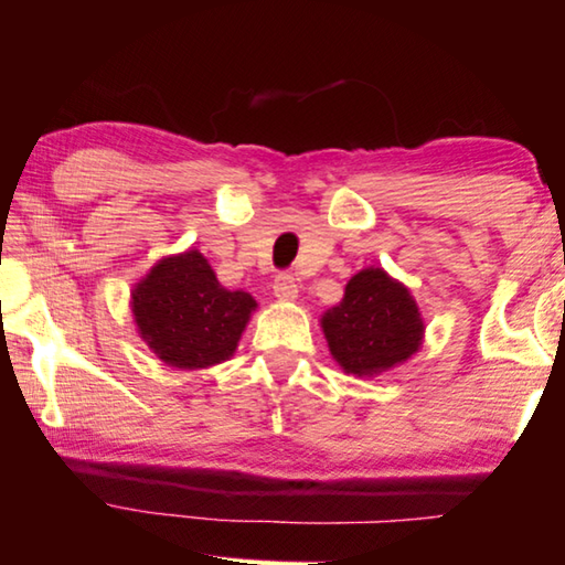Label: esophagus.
Returning a JSON list of instances; mask_svg holds the SVG:
<instances>
[{
  "instance_id": "34e87169",
  "label": "esophagus",
  "mask_w": 565,
  "mask_h": 565,
  "mask_svg": "<svg viewBox=\"0 0 565 565\" xmlns=\"http://www.w3.org/2000/svg\"><path fill=\"white\" fill-rule=\"evenodd\" d=\"M273 290H275V298L277 300L290 302V300L298 298V280H295L290 273H280V275L275 277Z\"/></svg>"
}]
</instances>
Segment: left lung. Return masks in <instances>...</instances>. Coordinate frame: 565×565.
I'll return each instance as SVG.
<instances>
[{
    "label": "left lung",
    "mask_w": 565,
    "mask_h": 565,
    "mask_svg": "<svg viewBox=\"0 0 565 565\" xmlns=\"http://www.w3.org/2000/svg\"><path fill=\"white\" fill-rule=\"evenodd\" d=\"M330 355L345 373L373 377L401 365L423 345V318L411 290L383 267L350 277L340 305L322 312Z\"/></svg>",
    "instance_id": "1"
}]
</instances>
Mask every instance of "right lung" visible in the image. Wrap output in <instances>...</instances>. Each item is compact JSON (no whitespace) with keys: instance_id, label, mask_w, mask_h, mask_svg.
Returning a JSON list of instances; mask_svg holds the SVG:
<instances>
[{"instance_id":"obj_1","label":"right lung","mask_w":565,"mask_h":565,"mask_svg":"<svg viewBox=\"0 0 565 565\" xmlns=\"http://www.w3.org/2000/svg\"><path fill=\"white\" fill-rule=\"evenodd\" d=\"M129 305L152 353L184 370L217 365L233 355L257 308L249 292L222 288L198 249L162 257L135 285Z\"/></svg>"}]
</instances>
